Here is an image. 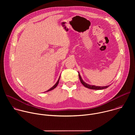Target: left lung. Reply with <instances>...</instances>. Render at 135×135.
I'll list each match as a JSON object with an SVG mask.
<instances>
[{
    "instance_id": "8db88e82",
    "label": "left lung",
    "mask_w": 135,
    "mask_h": 135,
    "mask_svg": "<svg viewBox=\"0 0 135 135\" xmlns=\"http://www.w3.org/2000/svg\"><path fill=\"white\" fill-rule=\"evenodd\" d=\"M79 79L80 80V81L81 82V83L86 88H88V89H93V90H102V89H106V88H107L109 85H107V86H95V85H89L86 83H85L82 79L81 78V75L80 74H79Z\"/></svg>"
}]
</instances>
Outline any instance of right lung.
Masks as SVG:
<instances>
[{"label":"right lung","mask_w":135,"mask_h":135,"mask_svg":"<svg viewBox=\"0 0 135 135\" xmlns=\"http://www.w3.org/2000/svg\"><path fill=\"white\" fill-rule=\"evenodd\" d=\"M60 76L59 77V79H58V80H57V82L55 84V85L53 86H52L51 88H50L49 90H48L47 91H46V92H48V91H51V90H53V89H54V88H55L56 87V86L57 85V84H58V83H59V80H60Z\"/></svg>","instance_id":"obj_1"}]
</instances>
